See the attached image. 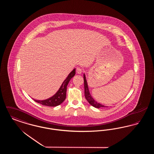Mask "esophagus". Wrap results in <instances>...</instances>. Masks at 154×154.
I'll return each instance as SVG.
<instances>
[{"label": "esophagus", "mask_w": 154, "mask_h": 154, "mask_svg": "<svg viewBox=\"0 0 154 154\" xmlns=\"http://www.w3.org/2000/svg\"><path fill=\"white\" fill-rule=\"evenodd\" d=\"M82 72H83V69L80 67H77L76 68V72H77V73L81 74Z\"/></svg>", "instance_id": "esophagus-1"}]
</instances>
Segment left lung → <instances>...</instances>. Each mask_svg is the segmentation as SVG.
<instances>
[{
  "label": "left lung",
  "mask_w": 154,
  "mask_h": 154,
  "mask_svg": "<svg viewBox=\"0 0 154 154\" xmlns=\"http://www.w3.org/2000/svg\"><path fill=\"white\" fill-rule=\"evenodd\" d=\"M84 94H85V97L87 99V100L88 101L89 103L92 105V106H94V107L99 109L100 107H107V106H104L102 104L96 102L95 100L92 98V97L91 95L89 89H88V84H87V82L86 80V78L85 76V74H84Z\"/></svg>",
  "instance_id": "obj_1"
}]
</instances>
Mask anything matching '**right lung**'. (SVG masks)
<instances>
[{
	"label": "right lung",
	"instance_id": "obj_1",
	"mask_svg": "<svg viewBox=\"0 0 154 154\" xmlns=\"http://www.w3.org/2000/svg\"><path fill=\"white\" fill-rule=\"evenodd\" d=\"M75 74V70L74 69L68 75L66 80L63 81L58 92L54 95L52 96L51 97L44 100H37L35 99L33 100L36 102L38 103L43 106L49 107H55L60 104L66 99L67 86L71 79L74 76Z\"/></svg>",
	"mask_w": 154,
	"mask_h": 154
}]
</instances>
